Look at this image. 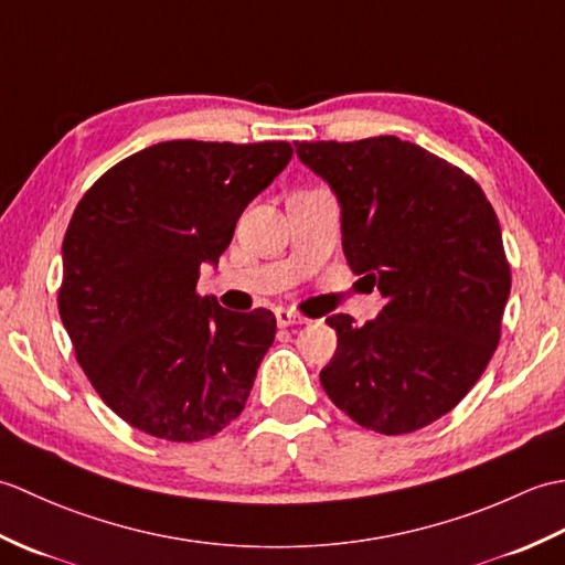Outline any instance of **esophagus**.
Listing matches in <instances>:
<instances>
[{
	"instance_id": "esophagus-1",
	"label": "esophagus",
	"mask_w": 565,
	"mask_h": 565,
	"mask_svg": "<svg viewBox=\"0 0 565 565\" xmlns=\"http://www.w3.org/2000/svg\"><path fill=\"white\" fill-rule=\"evenodd\" d=\"M306 318L296 316L294 310H286V308H279L276 310V326L279 328H291V326H306Z\"/></svg>"
}]
</instances>
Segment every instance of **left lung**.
<instances>
[{"mask_svg":"<svg viewBox=\"0 0 565 565\" xmlns=\"http://www.w3.org/2000/svg\"><path fill=\"white\" fill-rule=\"evenodd\" d=\"M340 203L342 249L386 306L356 326L330 316L338 350L320 371L330 401L381 435L447 415L500 340L510 264L498 215L471 177L415 142H294Z\"/></svg>","mask_w":565,"mask_h":565,"instance_id":"8db88e82","label":"left lung"}]
</instances>
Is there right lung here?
<instances>
[{"instance_id": "1", "label": "right lung", "mask_w": 565, "mask_h": 565, "mask_svg": "<svg viewBox=\"0 0 565 565\" xmlns=\"http://www.w3.org/2000/svg\"><path fill=\"white\" fill-rule=\"evenodd\" d=\"M291 154L289 142H158L77 203L60 318L92 386L128 425L199 441L243 413L276 318L201 298L199 269L218 264L247 203Z\"/></svg>"}]
</instances>
